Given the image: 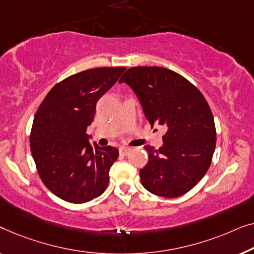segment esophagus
Segmentation results:
<instances>
[{"mask_svg":"<svg viewBox=\"0 0 254 254\" xmlns=\"http://www.w3.org/2000/svg\"><path fill=\"white\" fill-rule=\"evenodd\" d=\"M130 152H131L130 147H121L120 148V154H122V155H127Z\"/></svg>","mask_w":254,"mask_h":254,"instance_id":"34e87169","label":"esophagus"}]
</instances>
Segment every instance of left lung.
<instances>
[{
	"label": "left lung",
	"instance_id": "8db88e82",
	"mask_svg": "<svg viewBox=\"0 0 254 254\" xmlns=\"http://www.w3.org/2000/svg\"><path fill=\"white\" fill-rule=\"evenodd\" d=\"M120 83L137 94L151 127L167 128L159 149L146 145L140 169L146 190L176 198L193 189L208 170L216 145L214 117L205 96L180 73L160 66H134Z\"/></svg>",
	"mask_w": 254,
	"mask_h": 254
}]
</instances>
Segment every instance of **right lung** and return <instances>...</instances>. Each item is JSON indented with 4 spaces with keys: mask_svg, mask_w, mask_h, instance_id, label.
<instances>
[{
    "mask_svg": "<svg viewBox=\"0 0 254 254\" xmlns=\"http://www.w3.org/2000/svg\"><path fill=\"white\" fill-rule=\"evenodd\" d=\"M126 71L95 67L57 83L37 110L30 135L39 176L57 197L72 203L91 201L108 187L119 149L88 142L86 128L98 100Z\"/></svg>",
    "mask_w": 254,
    "mask_h": 254,
    "instance_id": "1",
    "label": "right lung"
}]
</instances>
